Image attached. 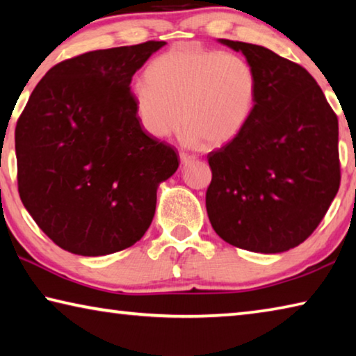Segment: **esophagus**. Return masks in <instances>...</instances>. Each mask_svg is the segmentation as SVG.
Masks as SVG:
<instances>
[{
	"label": "esophagus",
	"mask_w": 356,
	"mask_h": 356,
	"mask_svg": "<svg viewBox=\"0 0 356 356\" xmlns=\"http://www.w3.org/2000/svg\"><path fill=\"white\" fill-rule=\"evenodd\" d=\"M179 156H180V161H182L184 165H188V163H191V161L196 160L195 155H190V154H186V152H180Z\"/></svg>",
	"instance_id": "34e87169"
}]
</instances>
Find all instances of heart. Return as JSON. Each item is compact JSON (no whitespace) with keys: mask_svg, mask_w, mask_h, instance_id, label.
I'll list each match as a JSON object with an SVG mask.
<instances>
[{"mask_svg":"<svg viewBox=\"0 0 356 356\" xmlns=\"http://www.w3.org/2000/svg\"><path fill=\"white\" fill-rule=\"evenodd\" d=\"M147 81H136L130 94L143 129L154 138L170 136L184 119L190 143L221 147L242 135L254 111L256 72L236 53L174 48L154 59Z\"/></svg>","mask_w":356,"mask_h":356,"instance_id":"heart-1","label":"heart"}]
</instances>
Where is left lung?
Masks as SVG:
<instances>
[{
	"instance_id": "left-lung-1",
	"label": "left lung",
	"mask_w": 356,
	"mask_h": 356,
	"mask_svg": "<svg viewBox=\"0 0 356 356\" xmlns=\"http://www.w3.org/2000/svg\"><path fill=\"white\" fill-rule=\"evenodd\" d=\"M218 42L252 65L257 95L242 135L209 154V220L237 248L287 251L314 232L339 190L337 118L301 65L261 45Z\"/></svg>"
}]
</instances>
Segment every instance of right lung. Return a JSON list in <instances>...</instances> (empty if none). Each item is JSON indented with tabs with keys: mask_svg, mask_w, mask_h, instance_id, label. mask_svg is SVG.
Listing matches in <instances>:
<instances>
[{
	"mask_svg": "<svg viewBox=\"0 0 356 356\" xmlns=\"http://www.w3.org/2000/svg\"><path fill=\"white\" fill-rule=\"evenodd\" d=\"M165 45L56 64L17 122L22 202L65 251L94 257L135 245L152 222L160 184L177 171L176 152L143 130L130 94L131 76Z\"/></svg>",
	"mask_w": 356,
	"mask_h": 356,
	"instance_id": "obj_1",
	"label": "right lung"
}]
</instances>
